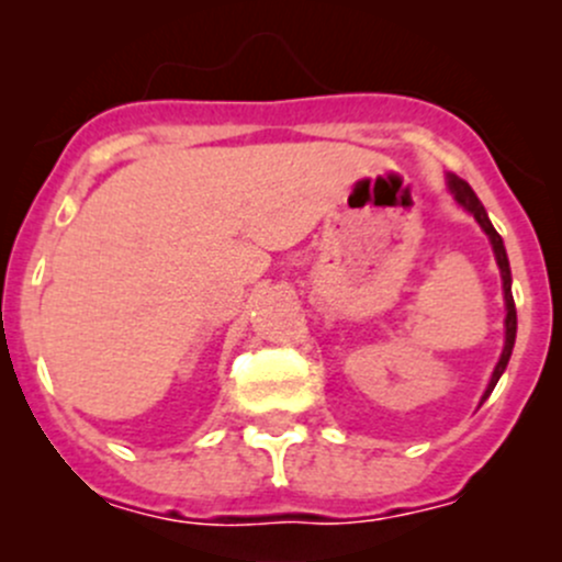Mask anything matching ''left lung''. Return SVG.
Wrapping results in <instances>:
<instances>
[{
	"label": "left lung",
	"instance_id": "left-lung-1",
	"mask_svg": "<svg viewBox=\"0 0 562 562\" xmlns=\"http://www.w3.org/2000/svg\"><path fill=\"white\" fill-rule=\"evenodd\" d=\"M446 184H449V192L454 195V201L459 206L464 209V212L470 214V217L479 223V228L484 231L486 236H490V245H492V252H495V260H497V269H501V280H503V302H506V342H503V353L501 359H497L495 370H492V378L490 383H486V391L484 396H481V402L486 400V396L492 394V389L497 386V381H501V375L506 372L508 367V359H512V350H514V342H517V307H514V293H512V266H508V255H506V245H503L501 234L495 231V225L490 223V214H486V209L481 206L479 195H475L473 190H470V184L464 179H459V176L449 173L446 176Z\"/></svg>",
	"mask_w": 562,
	"mask_h": 562
}]
</instances>
